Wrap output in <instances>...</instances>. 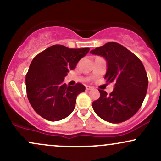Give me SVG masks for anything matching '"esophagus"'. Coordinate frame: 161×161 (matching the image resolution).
Masks as SVG:
<instances>
[{
  "mask_svg": "<svg viewBox=\"0 0 161 161\" xmlns=\"http://www.w3.org/2000/svg\"><path fill=\"white\" fill-rule=\"evenodd\" d=\"M93 89H94L93 87L88 86H86V90H87V91H90V90H93Z\"/></svg>",
  "mask_w": 161,
  "mask_h": 161,
  "instance_id": "esophagus-1",
  "label": "esophagus"
}]
</instances>
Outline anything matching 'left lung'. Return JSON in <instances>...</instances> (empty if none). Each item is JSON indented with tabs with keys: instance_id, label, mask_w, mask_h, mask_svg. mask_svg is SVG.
<instances>
[{
	"instance_id": "1",
	"label": "left lung",
	"mask_w": 161,
	"mask_h": 161,
	"mask_svg": "<svg viewBox=\"0 0 161 161\" xmlns=\"http://www.w3.org/2000/svg\"><path fill=\"white\" fill-rule=\"evenodd\" d=\"M107 61L104 79L114 82L110 95L99 90V99L92 103L94 110L104 120L119 123L132 117L141 108L147 93L148 79L141 60L116 42H108L90 51Z\"/></svg>"
}]
</instances>
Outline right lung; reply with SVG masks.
Returning <instances> with one entry per match:
<instances>
[{
    "instance_id": "1",
    "label": "right lung",
    "mask_w": 161,
    "mask_h": 161,
    "mask_svg": "<svg viewBox=\"0 0 161 161\" xmlns=\"http://www.w3.org/2000/svg\"><path fill=\"white\" fill-rule=\"evenodd\" d=\"M89 51L64 45L51 46L35 57L26 76L27 97L38 115L49 121L61 120L73 111L77 95L86 90L80 83L74 86L64 83L69 70Z\"/></svg>"
}]
</instances>
